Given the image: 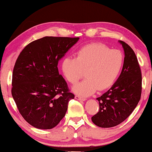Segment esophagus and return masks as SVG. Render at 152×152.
<instances>
[{"mask_svg": "<svg viewBox=\"0 0 152 152\" xmlns=\"http://www.w3.org/2000/svg\"><path fill=\"white\" fill-rule=\"evenodd\" d=\"M75 98L76 99H78V100H82V101L86 100V99H85L84 97H81V96H80V95H75Z\"/></svg>", "mask_w": 152, "mask_h": 152, "instance_id": "1", "label": "esophagus"}]
</instances>
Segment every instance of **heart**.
<instances>
[{
    "label": "heart",
    "mask_w": 152,
    "mask_h": 152,
    "mask_svg": "<svg viewBox=\"0 0 152 152\" xmlns=\"http://www.w3.org/2000/svg\"><path fill=\"white\" fill-rule=\"evenodd\" d=\"M124 64V56L119 50L110 49L100 43L87 44L77 52L76 58L66 57L61 69L67 81L75 84L84 75L86 79L72 87L81 96H89L97 89L109 88L117 80Z\"/></svg>",
    "instance_id": "1"
}]
</instances>
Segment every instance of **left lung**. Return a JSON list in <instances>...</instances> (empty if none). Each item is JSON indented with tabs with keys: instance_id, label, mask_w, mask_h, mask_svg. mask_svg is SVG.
<instances>
[{
	"instance_id": "left-lung-1",
	"label": "left lung",
	"mask_w": 152,
	"mask_h": 152,
	"mask_svg": "<svg viewBox=\"0 0 152 152\" xmlns=\"http://www.w3.org/2000/svg\"><path fill=\"white\" fill-rule=\"evenodd\" d=\"M119 43L124 52L122 72L111 88L97 97L99 111L91 118L99 127H113L125 120L138 105L142 93V74L136 54L125 42Z\"/></svg>"
}]
</instances>
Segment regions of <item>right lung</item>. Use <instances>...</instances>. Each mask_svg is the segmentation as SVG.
Masks as SVG:
<instances>
[{
	"label": "right lung",
	"mask_w": 152,
	"mask_h": 152,
	"mask_svg": "<svg viewBox=\"0 0 152 152\" xmlns=\"http://www.w3.org/2000/svg\"><path fill=\"white\" fill-rule=\"evenodd\" d=\"M80 38L45 37L20 52L12 74V95L20 115L35 128L57 125L75 95L59 73L57 65Z\"/></svg>",
	"instance_id": "obj_1"
}]
</instances>
